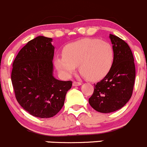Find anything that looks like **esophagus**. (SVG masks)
Wrapping results in <instances>:
<instances>
[{"instance_id": "34e87169", "label": "esophagus", "mask_w": 147, "mask_h": 147, "mask_svg": "<svg viewBox=\"0 0 147 147\" xmlns=\"http://www.w3.org/2000/svg\"><path fill=\"white\" fill-rule=\"evenodd\" d=\"M81 82H77V81H74L73 82V83H72V85L73 86H75V87H76V86H80V85H81Z\"/></svg>"}]
</instances>
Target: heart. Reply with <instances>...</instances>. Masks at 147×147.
Wrapping results in <instances>:
<instances>
[{"mask_svg": "<svg viewBox=\"0 0 147 147\" xmlns=\"http://www.w3.org/2000/svg\"><path fill=\"white\" fill-rule=\"evenodd\" d=\"M115 53L109 42L97 38H84L67 45L63 55H59L55 64L59 72L66 77L79 71L89 80L102 79L109 72L113 64Z\"/></svg>", "mask_w": 147, "mask_h": 147, "instance_id": "obj_1", "label": "heart"}]
</instances>
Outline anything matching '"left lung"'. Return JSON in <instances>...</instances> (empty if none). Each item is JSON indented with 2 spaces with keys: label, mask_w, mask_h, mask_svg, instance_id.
<instances>
[{
  "label": "left lung",
  "mask_w": 147,
  "mask_h": 147,
  "mask_svg": "<svg viewBox=\"0 0 147 147\" xmlns=\"http://www.w3.org/2000/svg\"><path fill=\"white\" fill-rule=\"evenodd\" d=\"M115 57L110 70L94 84L89 103L96 111L109 113L121 109L132 95L135 80L134 56L129 46L119 37L110 34Z\"/></svg>",
  "instance_id": "1"
}]
</instances>
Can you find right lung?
Returning <instances> with one entry per match:
<instances>
[{
    "label": "right lung",
    "mask_w": 147,
    "mask_h": 147,
    "mask_svg": "<svg viewBox=\"0 0 147 147\" xmlns=\"http://www.w3.org/2000/svg\"><path fill=\"white\" fill-rule=\"evenodd\" d=\"M53 39L38 36L19 51L13 63L11 81L20 106L36 117L50 118L64 105L72 81L53 76Z\"/></svg>",
    "instance_id": "add662e5"
}]
</instances>
